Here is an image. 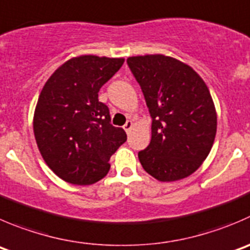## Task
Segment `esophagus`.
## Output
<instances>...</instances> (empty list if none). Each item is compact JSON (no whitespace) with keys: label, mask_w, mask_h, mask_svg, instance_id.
Instances as JSON below:
<instances>
[{"label":"esophagus","mask_w":250,"mask_h":250,"mask_svg":"<svg viewBox=\"0 0 250 250\" xmlns=\"http://www.w3.org/2000/svg\"><path fill=\"white\" fill-rule=\"evenodd\" d=\"M123 128H125V130L127 132V134H129V132L132 130L133 128V122L132 121H127V123H125V125H123Z\"/></svg>","instance_id":"1"}]
</instances>
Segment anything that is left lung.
Returning a JSON list of instances; mask_svg holds the SVG:
<instances>
[{
    "label": "left lung",
    "mask_w": 250,
    "mask_h": 250,
    "mask_svg": "<svg viewBox=\"0 0 250 250\" xmlns=\"http://www.w3.org/2000/svg\"><path fill=\"white\" fill-rule=\"evenodd\" d=\"M127 63L152 118L150 144L138 154L143 168L161 182L190 176L216 135V110L207 84L192 67L168 56H134Z\"/></svg>",
    "instance_id": "left-lung-1"
}]
</instances>
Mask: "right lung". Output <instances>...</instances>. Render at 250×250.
<instances>
[{
    "label": "right lung",
    "mask_w": 250,
    "mask_h": 250,
    "mask_svg": "<svg viewBox=\"0 0 250 250\" xmlns=\"http://www.w3.org/2000/svg\"><path fill=\"white\" fill-rule=\"evenodd\" d=\"M125 58L84 55L58 67L43 85L34 112V135L46 165L60 178L88 186L107 174L110 157L127 140L99 101L101 86Z\"/></svg>",
    "instance_id": "obj_1"
}]
</instances>
